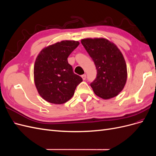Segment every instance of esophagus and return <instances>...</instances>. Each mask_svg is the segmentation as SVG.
<instances>
[{"label":"esophagus","instance_id":"1","mask_svg":"<svg viewBox=\"0 0 156 156\" xmlns=\"http://www.w3.org/2000/svg\"><path fill=\"white\" fill-rule=\"evenodd\" d=\"M81 77H82V79H83V80H85L86 79V77H87V75H85V74H83V75H81Z\"/></svg>","mask_w":156,"mask_h":156}]
</instances>
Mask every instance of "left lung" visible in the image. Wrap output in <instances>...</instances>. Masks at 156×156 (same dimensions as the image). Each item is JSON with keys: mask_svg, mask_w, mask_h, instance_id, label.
Instances as JSON below:
<instances>
[{"mask_svg": "<svg viewBox=\"0 0 156 156\" xmlns=\"http://www.w3.org/2000/svg\"><path fill=\"white\" fill-rule=\"evenodd\" d=\"M81 41L96 67V79L90 84L94 94L103 100L117 96L124 89L127 77L122 52L104 37L85 38Z\"/></svg>", "mask_w": 156, "mask_h": 156, "instance_id": "obj_1", "label": "left lung"}]
</instances>
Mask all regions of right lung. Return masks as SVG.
Segmentation results:
<instances>
[{
  "mask_svg": "<svg viewBox=\"0 0 156 156\" xmlns=\"http://www.w3.org/2000/svg\"><path fill=\"white\" fill-rule=\"evenodd\" d=\"M79 45L78 41L62 40L44 48L34 66V81L40 96L51 103L62 104L73 96L83 81L75 74L68 57Z\"/></svg>",
  "mask_w": 156,
  "mask_h": 156,
  "instance_id": "1",
  "label": "right lung"
}]
</instances>
